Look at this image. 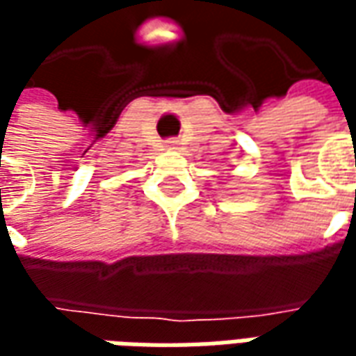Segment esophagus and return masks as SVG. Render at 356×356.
I'll return each mask as SVG.
<instances>
[{"instance_id":"obj_1","label":"esophagus","mask_w":356,"mask_h":356,"mask_svg":"<svg viewBox=\"0 0 356 356\" xmlns=\"http://www.w3.org/2000/svg\"><path fill=\"white\" fill-rule=\"evenodd\" d=\"M177 139H170L168 140V143H165V148H170V150H175V148H177Z\"/></svg>"}]
</instances>
